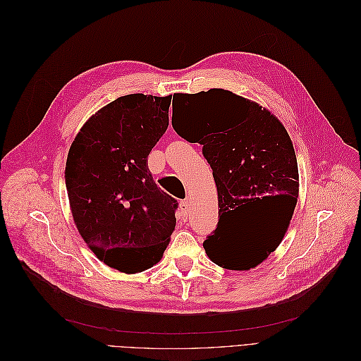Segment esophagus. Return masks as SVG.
Here are the masks:
<instances>
[{
    "mask_svg": "<svg viewBox=\"0 0 361 361\" xmlns=\"http://www.w3.org/2000/svg\"><path fill=\"white\" fill-rule=\"evenodd\" d=\"M179 209H180V216H182V219L186 220V219H188V212H190V202H188V200L180 201Z\"/></svg>",
    "mask_w": 361,
    "mask_h": 361,
    "instance_id": "esophagus-1",
    "label": "esophagus"
}]
</instances>
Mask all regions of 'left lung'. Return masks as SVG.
<instances>
[{
  "mask_svg": "<svg viewBox=\"0 0 361 361\" xmlns=\"http://www.w3.org/2000/svg\"><path fill=\"white\" fill-rule=\"evenodd\" d=\"M175 98L185 104L188 122L173 129L202 145L217 186L219 214L239 212L225 229L219 220L202 247L223 269L259 266L281 244L297 205L293 141L276 116L231 91L213 88ZM248 227L253 231L244 237Z\"/></svg>",
  "mask_w": 361,
  "mask_h": 361,
  "instance_id": "obj_1",
  "label": "left lung"
}]
</instances>
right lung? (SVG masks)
Masks as SVG:
<instances>
[{
  "label": "right lung",
  "instance_id": "obj_1",
  "mask_svg": "<svg viewBox=\"0 0 361 361\" xmlns=\"http://www.w3.org/2000/svg\"><path fill=\"white\" fill-rule=\"evenodd\" d=\"M171 97L130 94L92 114L66 161L75 225L107 266L138 273L157 264L175 231L178 201L161 191L148 154L169 126Z\"/></svg>",
  "mask_w": 361,
  "mask_h": 361
}]
</instances>
